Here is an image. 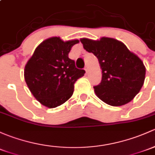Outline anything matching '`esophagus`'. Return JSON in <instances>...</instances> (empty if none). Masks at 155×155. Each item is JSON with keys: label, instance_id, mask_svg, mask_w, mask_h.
I'll return each instance as SVG.
<instances>
[{"label": "esophagus", "instance_id": "1", "mask_svg": "<svg viewBox=\"0 0 155 155\" xmlns=\"http://www.w3.org/2000/svg\"><path fill=\"white\" fill-rule=\"evenodd\" d=\"M84 70H85V71H86V73H88V71H89V68L87 66H86L85 68H84Z\"/></svg>", "mask_w": 155, "mask_h": 155}]
</instances>
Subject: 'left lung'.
<instances>
[{
    "label": "left lung",
    "instance_id": "left-lung-1",
    "mask_svg": "<svg viewBox=\"0 0 155 155\" xmlns=\"http://www.w3.org/2000/svg\"><path fill=\"white\" fill-rule=\"evenodd\" d=\"M80 41L100 64L102 80L94 87L97 97L112 106H120L132 100L140 91L146 76V68L140 58L114 38H81Z\"/></svg>",
    "mask_w": 155,
    "mask_h": 155
}]
</instances>
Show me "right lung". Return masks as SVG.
I'll return each instance as SVG.
<instances>
[{
	"label": "right lung",
	"mask_w": 155,
	"mask_h": 155,
	"mask_svg": "<svg viewBox=\"0 0 155 155\" xmlns=\"http://www.w3.org/2000/svg\"><path fill=\"white\" fill-rule=\"evenodd\" d=\"M79 40L64 42L58 37L44 41L35 49L25 66L24 79L35 98L53 108L73 95L74 83L84 76V70L76 68L68 53Z\"/></svg>",
	"instance_id": "add662e5"
}]
</instances>
